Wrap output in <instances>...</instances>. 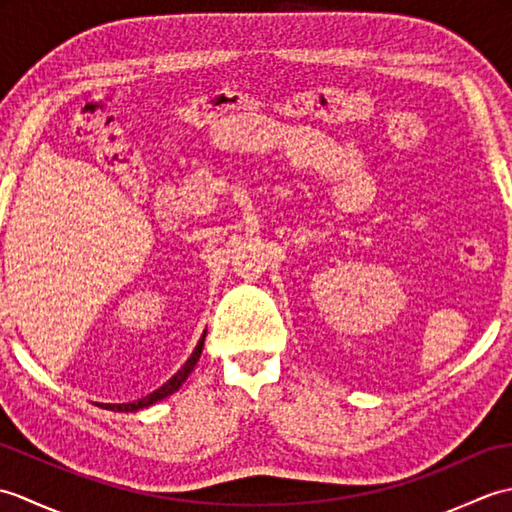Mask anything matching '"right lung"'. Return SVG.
Wrapping results in <instances>:
<instances>
[{
	"mask_svg": "<svg viewBox=\"0 0 512 512\" xmlns=\"http://www.w3.org/2000/svg\"><path fill=\"white\" fill-rule=\"evenodd\" d=\"M204 336H206V332L202 334L200 343L195 345L193 354L187 358V363H184V365L178 369V372L173 374V376L167 380L165 385L158 387L156 391H151V394H147L145 398L134 400V402H123V405H107V409H114V411H138V409H145V407H149V405H154V402H158V400H162V398L171 396L173 391H178V389L182 387L184 380H187V378H189V374L193 372L195 363L200 361V354H202V347H204Z\"/></svg>",
	"mask_w": 512,
	"mask_h": 512,
	"instance_id": "right-lung-1",
	"label": "right lung"
}]
</instances>
